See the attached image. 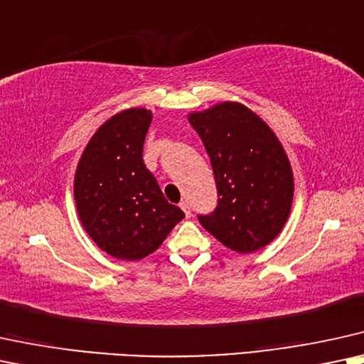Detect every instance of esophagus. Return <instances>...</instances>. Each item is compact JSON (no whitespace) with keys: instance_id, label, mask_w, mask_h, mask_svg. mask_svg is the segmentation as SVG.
<instances>
[{"instance_id":"1","label":"esophagus","mask_w":364,"mask_h":364,"mask_svg":"<svg viewBox=\"0 0 364 364\" xmlns=\"http://www.w3.org/2000/svg\"><path fill=\"white\" fill-rule=\"evenodd\" d=\"M179 206H181V210L185 211L186 218H190V216H191V208H190V205H188V201H181V203H179Z\"/></svg>"}]
</instances>
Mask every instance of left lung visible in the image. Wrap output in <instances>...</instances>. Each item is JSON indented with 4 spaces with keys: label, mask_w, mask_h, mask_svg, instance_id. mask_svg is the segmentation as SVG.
<instances>
[{
    "label": "left lung",
    "mask_w": 364,
    "mask_h": 364,
    "mask_svg": "<svg viewBox=\"0 0 364 364\" xmlns=\"http://www.w3.org/2000/svg\"><path fill=\"white\" fill-rule=\"evenodd\" d=\"M215 173L218 206L198 220L238 254L269 245L291 215L294 173L282 142L267 122L240 102L188 114Z\"/></svg>",
    "instance_id": "obj_1"
}]
</instances>
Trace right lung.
I'll return each instance as SVG.
<instances>
[{"label":"right lung","mask_w":364,"mask_h":364,"mask_svg":"<svg viewBox=\"0 0 364 364\" xmlns=\"http://www.w3.org/2000/svg\"><path fill=\"white\" fill-rule=\"evenodd\" d=\"M151 121L153 112L144 107L107 119L87 142L73 178L82 227L100 250L121 260L153 254L185 218L142 161Z\"/></svg>","instance_id":"1"}]
</instances>
